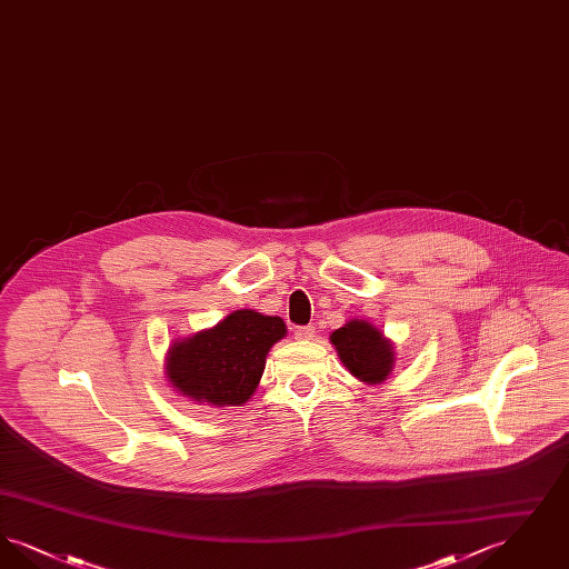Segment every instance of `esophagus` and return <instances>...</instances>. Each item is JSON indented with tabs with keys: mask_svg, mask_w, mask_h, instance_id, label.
Returning a JSON list of instances; mask_svg holds the SVG:
<instances>
[{
	"mask_svg": "<svg viewBox=\"0 0 569 569\" xmlns=\"http://www.w3.org/2000/svg\"><path fill=\"white\" fill-rule=\"evenodd\" d=\"M295 337L298 341H311L316 337V328L313 326H300L295 330Z\"/></svg>",
	"mask_w": 569,
	"mask_h": 569,
	"instance_id": "1",
	"label": "esophagus"
}]
</instances>
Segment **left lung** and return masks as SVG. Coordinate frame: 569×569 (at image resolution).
I'll list each match as a JSON object with an SVG mask.
<instances>
[{
  "mask_svg": "<svg viewBox=\"0 0 569 569\" xmlns=\"http://www.w3.org/2000/svg\"><path fill=\"white\" fill-rule=\"evenodd\" d=\"M330 343L353 378L373 386L390 376L395 348L378 328L367 320H350L330 335Z\"/></svg>",
  "mask_w": 569,
  "mask_h": 569,
  "instance_id": "1",
  "label": "left lung"
}]
</instances>
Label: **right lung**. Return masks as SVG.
<instances>
[{
    "label": "right lung",
    "instance_id": "1",
    "mask_svg": "<svg viewBox=\"0 0 569 569\" xmlns=\"http://www.w3.org/2000/svg\"><path fill=\"white\" fill-rule=\"evenodd\" d=\"M286 337L277 316L239 309L213 328L179 339L166 356L177 392L207 406H243L256 392L272 346Z\"/></svg>",
    "mask_w": 569,
    "mask_h": 569
}]
</instances>
